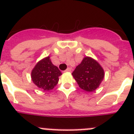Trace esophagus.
I'll list each match as a JSON object with an SVG mask.
<instances>
[{"mask_svg":"<svg viewBox=\"0 0 134 134\" xmlns=\"http://www.w3.org/2000/svg\"><path fill=\"white\" fill-rule=\"evenodd\" d=\"M71 69L69 68V67H68V68L65 71V72H71Z\"/></svg>","mask_w":134,"mask_h":134,"instance_id":"1","label":"esophagus"}]
</instances>
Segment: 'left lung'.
<instances>
[{
  "label": "left lung",
  "instance_id": "8db88e82",
  "mask_svg": "<svg viewBox=\"0 0 134 134\" xmlns=\"http://www.w3.org/2000/svg\"><path fill=\"white\" fill-rule=\"evenodd\" d=\"M72 75L79 87L87 92L94 91L104 77V71L96 60L85 57L77 66Z\"/></svg>",
  "mask_w": 134,
  "mask_h": 134
}]
</instances>
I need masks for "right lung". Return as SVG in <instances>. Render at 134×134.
<instances>
[{
    "instance_id": "1",
    "label": "right lung",
    "mask_w": 134,
    "mask_h": 134,
    "mask_svg": "<svg viewBox=\"0 0 134 134\" xmlns=\"http://www.w3.org/2000/svg\"><path fill=\"white\" fill-rule=\"evenodd\" d=\"M60 75L61 72L52 63L49 56L37 62L31 73L34 83L46 91L53 89L57 85Z\"/></svg>"
}]
</instances>
